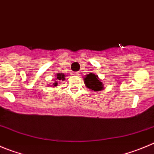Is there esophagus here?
Wrapping results in <instances>:
<instances>
[{
    "instance_id": "34e87169",
    "label": "esophagus",
    "mask_w": 154,
    "mask_h": 154,
    "mask_svg": "<svg viewBox=\"0 0 154 154\" xmlns=\"http://www.w3.org/2000/svg\"><path fill=\"white\" fill-rule=\"evenodd\" d=\"M73 75H79L80 72H73Z\"/></svg>"
}]
</instances>
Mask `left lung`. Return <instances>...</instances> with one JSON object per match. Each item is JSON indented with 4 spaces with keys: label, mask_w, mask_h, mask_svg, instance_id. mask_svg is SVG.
<instances>
[{
    "label": "left lung",
    "mask_w": 154,
    "mask_h": 154,
    "mask_svg": "<svg viewBox=\"0 0 154 154\" xmlns=\"http://www.w3.org/2000/svg\"><path fill=\"white\" fill-rule=\"evenodd\" d=\"M84 83L88 88L91 89L94 91H100L104 88L101 80L98 78L97 75L94 73H89L87 75H85Z\"/></svg>",
    "instance_id": "1"
}]
</instances>
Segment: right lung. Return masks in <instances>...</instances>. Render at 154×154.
I'll return each instance as SVG.
<instances>
[{"instance_id":"obj_1","label":"right lung","mask_w":154,"mask_h":154,"mask_svg":"<svg viewBox=\"0 0 154 154\" xmlns=\"http://www.w3.org/2000/svg\"><path fill=\"white\" fill-rule=\"evenodd\" d=\"M66 76V75H65L64 73L63 72H59V73H57L56 74V78H55V79H56V82L54 83H53V86L54 87H57V86L58 85V82H61V81H64L65 80V77Z\"/></svg>"}]
</instances>
